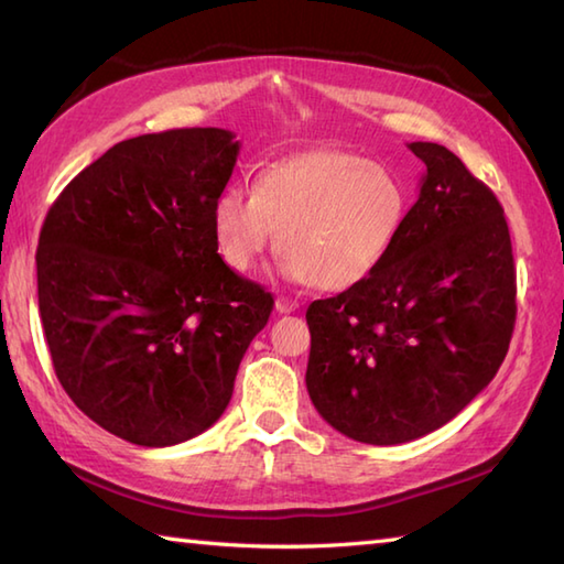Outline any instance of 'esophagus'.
I'll return each instance as SVG.
<instances>
[{
  "mask_svg": "<svg viewBox=\"0 0 564 564\" xmlns=\"http://www.w3.org/2000/svg\"><path fill=\"white\" fill-rule=\"evenodd\" d=\"M297 307H301V303L293 301V297H285V295L275 297V313H281V315H289V313H295Z\"/></svg>",
  "mask_w": 564,
  "mask_h": 564,
  "instance_id": "esophagus-1",
  "label": "esophagus"
}]
</instances>
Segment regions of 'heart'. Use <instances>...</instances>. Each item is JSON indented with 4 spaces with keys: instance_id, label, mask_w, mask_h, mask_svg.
I'll return each mask as SVG.
<instances>
[{
    "instance_id": "heart-1",
    "label": "heart",
    "mask_w": 564,
    "mask_h": 564,
    "mask_svg": "<svg viewBox=\"0 0 564 564\" xmlns=\"http://www.w3.org/2000/svg\"><path fill=\"white\" fill-rule=\"evenodd\" d=\"M404 215V186L388 166L354 152L313 150L269 164L257 191H223L213 230L237 273L257 269L279 230L285 279L346 291L386 261Z\"/></svg>"
}]
</instances>
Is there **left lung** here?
<instances>
[{
	"label": "left lung",
	"mask_w": 564,
	"mask_h": 564,
	"mask_svg": "<svg viewBox=\"0 0 564 564\" xmlns=\"http://www.w3.org/2000/svg\"><path fill=\"white\" fill-rule=\"evenodd\" d=\"M426 174L390 254L307 307V392L327 424L373 446L431 434L509 351L517 269L505 208L451 150L410 142Z\"/></svg>",
	"instance_id": "8db88e82"
}]
</instances>
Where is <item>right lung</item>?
I'll return each instance as SVG.
<instances>
[{
	"instance_id": "right-lung-1",
	"label": "right lung",
	"mask_w": 564,
	"mask_h": 564,
	"mask_svg": "<svg viewBox=\"0 0 564 564\" xmlns=\"http://www.w3.org/2000/svg\"><path fill=\"white\" fill-rule=\"evenodd\" d=\"M237 152L223 128L123 140L72 178L41 227L55 376L91 422L135 446H174L218 422L273 310L215 242L213 206Z\"/></svg>"
}]
</instances>
